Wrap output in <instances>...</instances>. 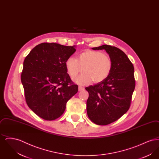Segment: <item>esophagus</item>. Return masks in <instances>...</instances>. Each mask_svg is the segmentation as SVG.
<instances>
[{
    "mask_svg": "<svg viewBox=\"0 0 159 159\" xmlns=\"http://www.w3.org/2000/svg\"><path fill=\"white\" fill-rule=\"evenodd\" d=\"M84 89V88L82 86H79V91H83Z\"/></svg>",
    "mask_w": 159,
    "mask_h": 159,
    "instance_id": "1",
    "label": "esophagus"
}]
</instances>
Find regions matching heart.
Masks as SVG:
<instances>
[{"label":"heart","mask_w":159,"mask_h":159,"mask_svg":"<svg viewBox=\"0 0 159 159\" xmlns=\"http://www.w3.org/2000/svg\"><path fill=\"white\" fill-rule=\"evenodd\" d=\"M66 68L70 76L76 77L82 70L84 72L77 76L75 81L79 84L99 83L110 75L113 68L111 58L102 52L88 50L80 53L77 59L70 57L65 62Z\"/></svg>","instance_id":"heart-1"}]
</instances>
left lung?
<instances>
[{
	"instance_id": "obj_1",
	"label": "left lung",
	"mask_w": 159,
	"mask_h": 159,
	"mask_svg": "<svg viewBox=\"0 0 159 159\" xmlns=\"http://www.w3.org/2000/svg\"><path fill=\"white\" fill-rule=\"evenodd\" d=\"M92 49L105 50L113 62L106 79L85 88L89 92L86 102L89 118L97 125H107L120 118L130 107L135 87L134 67L127 55L115 46L103 45Z\"/></svg>"
}]
</instances>
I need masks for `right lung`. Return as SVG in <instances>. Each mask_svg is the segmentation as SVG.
Returning <instances> with one entry per match:
<instances>
[{
    "instance_id": "1",
    "label": "right lung",
    "mask_w": 159,
    "mask_h": 159,
    "mask_svg": "<svg viewBox=\"0 0 159 159\" xmlns=\"http://www.w3.org/2000/svg\"><path fill=\"white\" fill-rule=\"evenodd\" d=\"M76 46L42 43L35 46L23 62L21 80L31 110L46 120L64 113L68 100L78 91L67 73L65 62Z\"/></svg>"
}]
</instances>
